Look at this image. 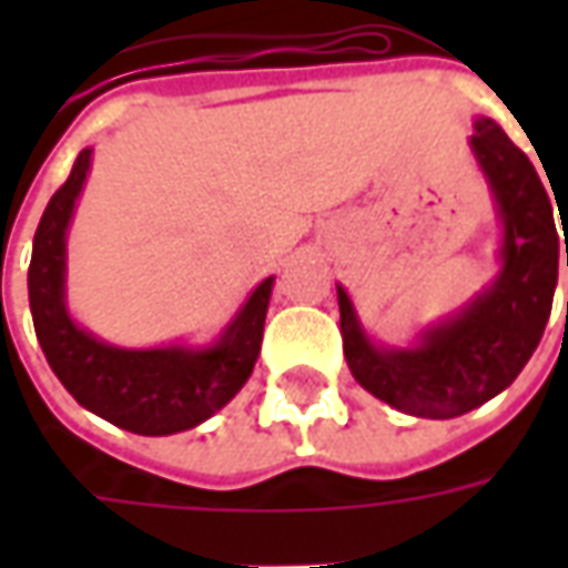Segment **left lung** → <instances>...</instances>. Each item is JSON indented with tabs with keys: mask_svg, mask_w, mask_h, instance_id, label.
I'll list each match as a JSON object with an SVG mask.
<instances>
[{
	"mask_svg": "<svg viewBox=\"0 0 568 568\" xmlns=\"http://www.w3.org/2000/svg\"><path fill=\"white\" fill-rule=\"evenodd\" d=\"M471 151L501 222V271L493 285L456 316L426 328L410 349L371 344L353 301L337 285L344 356L353 377L410 417H463L508 389L536 353L554 304L560 236L536 166L489 118L475 121ZM557 212L566 231L568 203H557Z\"/></svg>",
	"mask_w": 568,
	"mask_h": 568,
	"instance_id": "obj_1",
	"label": "left lung"
}]
</instances>
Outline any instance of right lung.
<instances>
[{
  "instance_id": "obj_1",
  "label": "right lung",
  "mask_w": 568,
  "mask_h": 568,
  "mask_svg": "<svg viewBox=\"0 0 568 568\" xmlns=\"http://www.w3.org/2000/svg\"><path fill=\"white\" fill-rule=\"evenodd\" d=\"M91 170V149L44 210L30 261V310L48 365L67 393L112 426L136 435H175L200 426L234 398L255 368L273 276L261 280L212 346L124 349L97 341L67 310V227Z\"/></svg>"
}]
</instances>
